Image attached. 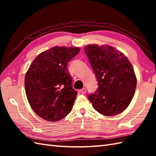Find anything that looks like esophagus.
Returning <instances> with one entry per match:
<instances>
[{"instance_id": "1", "label": "esophagus", "mask_w": 156, "mask_h": 156, "mask_svg": "<svg viewBox=\"0 0 156 156\" xmlns=\"http://www.w3.org/2000/svg\"><path fill=\"white\" fill-rule=\"evenodd\" d=\"M80 92H81L82 94H84L86 92V88H83L82 89H81V90H80Z\"/></svg>"}]
</instances>
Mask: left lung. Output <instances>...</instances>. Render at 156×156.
I'll use <instances>...</instances> for the list:
<instances>
[{
  "label": "left lung",
  "mask_w": 156,
  "mask_h": 156,
  "mask_svg": "<svg viewBox=\"0 0 156 156\" xmlns=\"http://www.w3.org/2000/svg\"><path fill=\"white\" fill-rule=\"evenodd\" d=\"M84 51L98 82L97 90L88 95L89 101L102 115L120 114L131 102L136 88L133 66L111 46L88 45Z\"/></svg>",
  "instance_id": "obj_1"
}]
</instances>
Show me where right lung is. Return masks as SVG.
Instances as JSON below:
<instances>
[{"label":"right lung","instance_id":"obj_1","mask_svg":"<svg viewBox=\"0 0 156 156\" xmlns=\"http://www.w3.org/2000/svg\"><path fill=\"white\" fill-rule=\"evenodd\" d=\"M80 50L53 47L38 55L26 73L28 101L35 113L46 121H59L72 111L78 92L72 87L67 64Z\"/></svg>","mask_w":156,"mask_h":156}]
</instances>
